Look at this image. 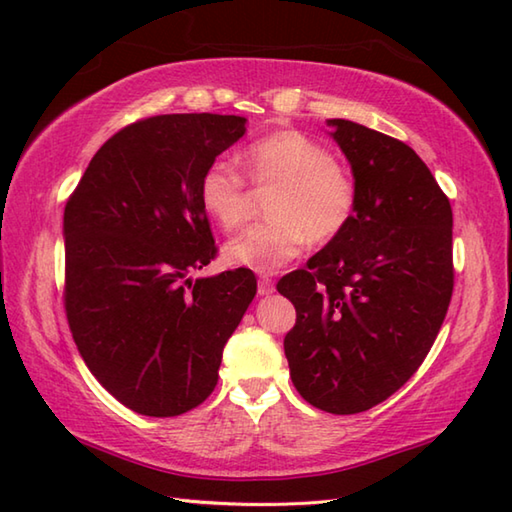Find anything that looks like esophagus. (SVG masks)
Returning a JSON list of instances; mask_svg holds the SVG:
<instances>
[{"mask_svg":"<svg viewBox=\"0 0 512 512\" xmlns=\"http://www.w3.org/2000/svg\"><path fill=\"white\" fill-rule=\"evenodd\" d=\"M257 292H259V295H262V297L273 295V292H275L273 279H268V277H259V281H257Z\"/></svg>","mask_w":512,"mask_h":512,"instance_id":"obj_1","label":"esophagus"}]
</instances>
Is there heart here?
<instances>
[{"mask_svg":"<svg viewBox=\"0 0 512 512\" xmlns=\"http://www.w3.org/2000/svg\"><path fill=\"white\" fill-rule=\"evenodd\" d=\"M242 162L259 191L270 189L264 204L270 220L226 244L224 255L231 264L277 273L299 257L308 239L332 242L350 226L358 202L356 182L317 140L292 129L268 134L246 147ZM198 198L204 213L224 231H235L250 213L246 178L222 158L202 171Z\"/></svg>","mask_w":512,"mask_h":512,"instance_id":"obj_1","label":"heart"}]
</instances>
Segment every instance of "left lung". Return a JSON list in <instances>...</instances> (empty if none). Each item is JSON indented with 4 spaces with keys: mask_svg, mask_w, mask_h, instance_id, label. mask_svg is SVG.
<instances>
[{
    "mask_svg": "<svg viewBox=\"0 0 512 512\" xmlns=\"http://www.w3.org/2000/svg\"><path fill=\"white\" fill-rule=\"evenodd\" d=\"M328 123L352 165L356 213L277 290L297 310L284 339L292 383L312 407L350 416L405 385L436 341L453 295V213L409 145Z\"/></svg>",
    "mask_w": 512,
    "mask_h": 512,
    "instance_id": "obj_1",
    "label": "left lung"
}]
</instances>
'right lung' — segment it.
<instances>
[{"label":"right lung","instance_id":"obj_1","mask_svg":"<svg viewBox=\"0 0 512 512\" xmlns=\"http://www.w3.org/2000/svg\"><path fill=\"white\" fill-rule=\"evenodd\" d=\"M246 118L162 114L96 151L63 213V306L85 365L136 413L173 418L211 396L257 292L248 268L189 279L217 255L202 171Z\"/></svg>","mask_w":512,"mask_h":512}]
</instances>
